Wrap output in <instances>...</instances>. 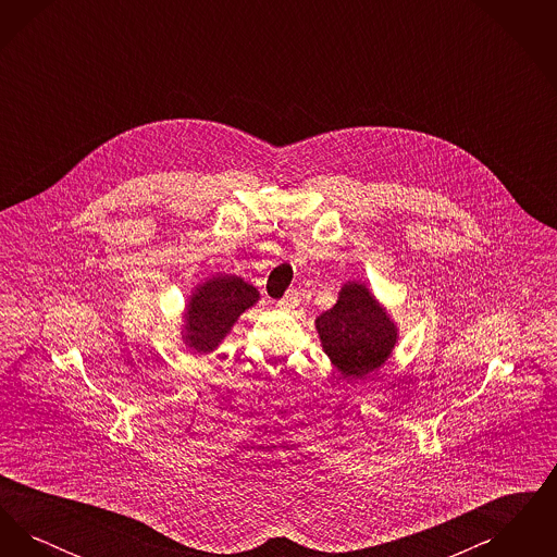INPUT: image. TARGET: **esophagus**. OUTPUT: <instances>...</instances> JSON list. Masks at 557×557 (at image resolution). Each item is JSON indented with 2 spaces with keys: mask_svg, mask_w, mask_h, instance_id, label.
I'll return each mask as SVG.
<instances>
[{
  "mask_svg": "<svg viewBox=\"0 0 557 557\" xmlns=\"http://www.w3.org/2000/svg\"><path fill=\"white\" fill-rule=\"evenodd\" d=\"M277 307H280V309H284V311L296 309V307H298V296H296L294 292H288V294L277 302Z\"/></svg>",
  "mask_w": 557,
  "mask_h": 557,
  "instance_id": "obj_1",
  "label": "esophagus"
}]
</instances>
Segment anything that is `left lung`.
Wrapping results in <instances>:
<instances>
[{"mask_svg": "<svg viewBox=\"0 0 557 557\" xmlns=\"http://www.w3.org/2000/svg\"><path fill=\"white\" fill-rule=\"evenodd\" d=\"M319 341L346 380H363L384 368L398 343V325L366 282L350 280L336 305L315 319Z\"/></svg>", "mask_w": 557, "mask_h": 557, "instance_id": "left-lung-1", "label": "left lung"}]
</instances>
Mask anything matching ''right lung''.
Segmentation results:
<instances>
[{"mask_svg":"<svg viewBox=\"0 0 557 557\" xmlns=\"http://www.w3.org/2000/svg\"><path fill=\"white\" fill-rule=\"evenodd\" d=\"M261 294L234 273H214L196 284L182 313V341L194 355H211Z\"/></svg>","mask_w":557,"mask_h":557,"instance_id":"add662e5","label":"right lung"}]
</instances>
